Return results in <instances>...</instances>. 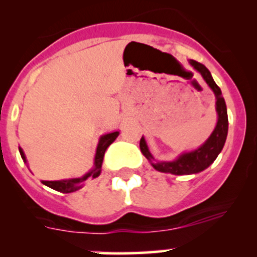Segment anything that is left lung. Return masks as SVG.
Instances as JSON below:
<instances>
[{
  "label": "left lung",
  "instance_id": "1",
  "mask_svg": "<svg viewBox=\"0 0 257 257\" xmlns=\"http://www.w3.org/2000/svg\"><path fill=\"white\" fill-rule=\"evenodd\" d=\"M189 63L203 76L205 82L214 92L215 98H216V112H217V123L215 126L214 132L211 136L209 137L208 141L205 142L200 148L193 152L184 153L180 157L177 158L173 162H155L153 163L154 158L150 154L149 149H148L147 142H145L144 137L141 139V150L143 155L150 162L155 170L162 173H169V174L174 175H189V174H196V173L203 172L204 169L210 167L216 159L217 155L224 148L225 141L227 137V128H229V120H227V110L225 100L221 95V89L216 85V83L212 79L211 73L209 69L206 68L204 64L199 63V62L190 59Z\"/></svg>",
  "mask_w": 257,
  "mask_h": 257
}]
</instances>
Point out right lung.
<instances>
[{
  "label": "right lung",
  "instance_id": "obj_1",
  "mask_svg": "<svg viewBox=\"0 0 257 257\" xmlns=\"http://www.w3.org/2000/svg\"><path fill=\"white\" fill-rule=\"evenodd\" d=\"M119 136V132H113V133L104 134L99 138V143H98L97 152H95V158H94V167L89 170L85 175H83L82 178H76V179H68V180H56V181H47L42 180V184H45L48 188L53 189V190L61 191V193H73V191L78 190L83 186L87 179H94L99 177L100 172H102V163L103 158H104V153L107 150V148L113 143L116 139V137ZM20 154L22 157V159L26 160V155L23 153L22 148H20Z\"/></svg>",
  "mask_w": 257,
  "mask_h": 257
}]
</instances>
